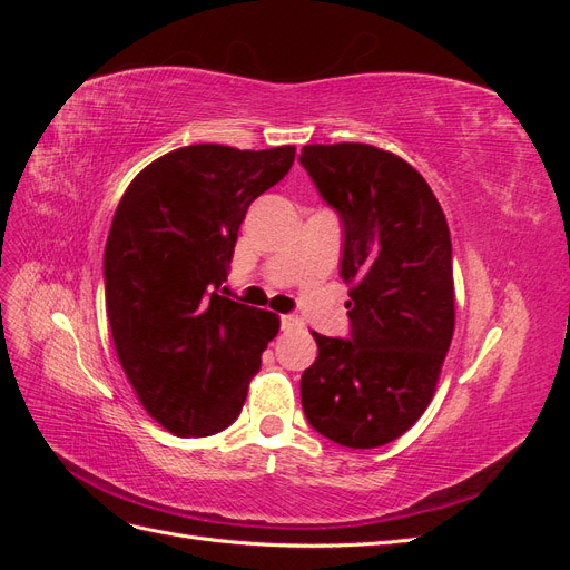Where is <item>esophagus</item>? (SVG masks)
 Instances as JSON below:
<instances>
[{
    "label": "esophagus",
    "instance_id": "obj_1",
    "mask_svg": "<svg viewBox=\"0 0 570 570\" xmlns=\"http://www.w3.org/2000/svg\"><path fill=\"white\" fill-rule=\"evenodd\" d=\"M281 325H283V331H285V333L299 331V327H302V318L292 316V314H285V316H281Z\"/></svg>",
    "mask_w": 570,
    "mask_h": 570
}]
</instances>
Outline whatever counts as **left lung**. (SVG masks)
I'll use <instances>...</instances> for the list:
<instances>
[{
  "mask_svg": "<svg viewBox=\"0 0 570 570\" xmlns=\"http://www.w3.org/2000/svg\"><path fill=\"white\" fill-rule=\"evenodd\" d=\"M299 164L342 223L350 337L314 333L302 409L316 433L373 450L421 419L454 335L452 239L416 168L371 145H306Z\"/></svg>",
  "mask_w": 570,
  "mask_h": 570,
  "instance_id": "obj_1",
  "label": "left lung"
}]
</instances>
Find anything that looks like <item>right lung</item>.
<instances>
[{
  "label": "right lung",
  "mask_w": 570,
  "mask_h": 570,
  "mask_svg": "<svg viewBox=\"0 0 570 570\" xmlns=\"http://www.w3.org/2000/svg\"><path fill=\"white\" fill-rule=\"evenodd\" d=\"M295 147L189 145L128 185L105 247L116 354L154 421L178 438L226 430L281 318L218 295L249 204L281 183Z\"/></svg>",
  "instance_id": "add662e5"
}]
</instances>
